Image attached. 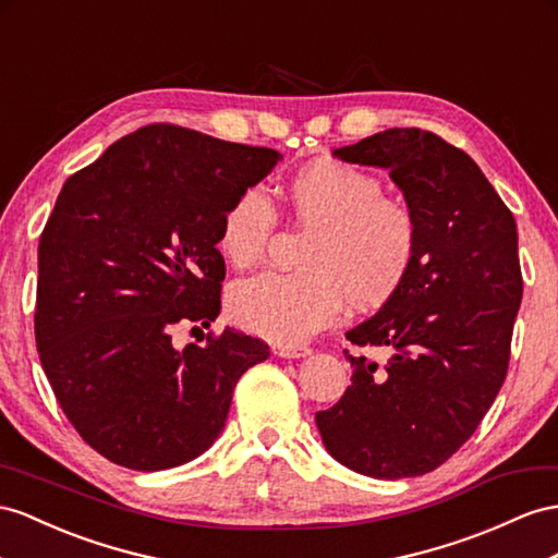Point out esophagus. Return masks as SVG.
I'll return each mask as SVG.
<instances>
[{
    "instance_id": "1",
    "label": "esophagus",
    "mask_w": 558,
    "mask_h": 558,
    "mask_svg": "<svg viewBox=\"0 0 558 558\" xmlns=\"http://www.w3.org/2000/svg\"><path fill=\"white\" fill-rule=\"evenodd\" d=\"M274 353L280 355V359H306L311 349L302 344H276Z\"/></svg>"
}]
</instances>
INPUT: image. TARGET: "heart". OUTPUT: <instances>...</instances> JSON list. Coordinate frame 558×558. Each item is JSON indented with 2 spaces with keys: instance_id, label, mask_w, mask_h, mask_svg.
I'll return each instance as SVG.
<instances>
[{
  "instance_id": "heart-1",
  "label": "heart",
  "mask_w": 558,
  "mask_h": 558,
  "mask_svg": "<svg viewBox=\"0 0 558 558\" xmlns=\"http://www.w3.org/2000/svg\"><path fill=\"white\" fill-rule=\"evenodd\" d=\"M299 226L313 238L302 254L304 274H268L238 280L228 313L245 330L280 344H299L330 327L344 311L391 304L410 280L420 254L417 219L387 197L381 179L318 160L299 169L288 189ZM276 209L262 189L240 191L219 226V250L238 268L254 266L276 231Z\"/></svg>"
}]
</instances>
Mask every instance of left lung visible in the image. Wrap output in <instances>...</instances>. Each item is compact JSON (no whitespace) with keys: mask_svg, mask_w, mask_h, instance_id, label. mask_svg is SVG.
<instances>
[{"mask_svg":"<svg viewBox=\"0 0 558 558\" xmlns=\"http://www.w3.org/2000/svg\"><path fill=\"white\" fill-rule=\"evenodd\" d=\"M335 157L389 169L420 254L401 294L347 332L391 359L379 367L347 351L351 387L316 424L359 474L422 476L464 446L505 384L523 294L517 221L478 165L432 132L387 130Z\"/></svg>","mask_w":558,"mask_h":558,"instance_id":"obj_1","label":"left lung"}]
</instances>
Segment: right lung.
<instances>
[{
	"mask_svg": "<svg viewBox=\"0 0 558 558\" xmlns=\"http://www.w3.org/2000/svg\"><path fill=\"white\" fill-rule=\"evenodd\" d=\"M278 160L160 122L65 181L39 238L35 339L56 401L106 460L136 471L195 460L242 373L270 355L231 327L177 351L171 327L219 316L221 217Z\"/></svg>",
	"mask_w": 558,
	"mask_h": 558,
	"instance_id": "right-lung-1",
	"label": "right lung"
}]
</instances>
